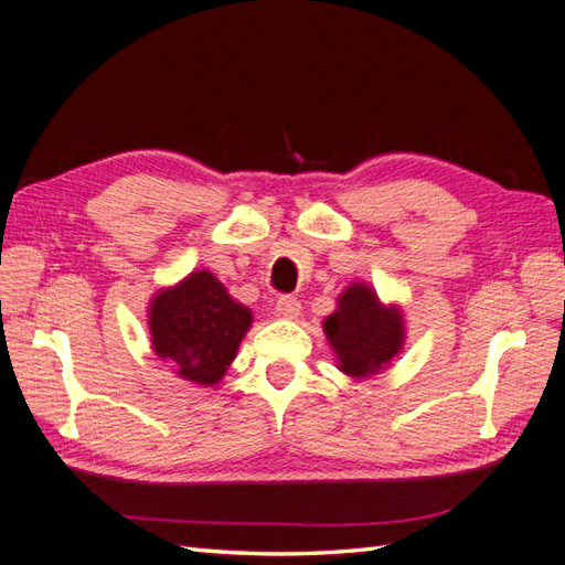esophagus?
Wrapping results in <instances>:
<instances>
[{
	"instance_id": "34e87169",
	"label": "esophagus",
	"mask_w": 565,
	"mask_h": 565,
	"mask_svg": "<svg viewBox=\"0 0 565 565\" xmlns=\"http://www.w3.org/2000/svg\"><path fill=\"white\" fill-rule=\"evenodd\" d=\"M276 311H278V316L292 320V318H297V316L301 313V303H299V299L292 297V295H282V297L278 299V303H276Z\"/></svg>"
}]
</instances>
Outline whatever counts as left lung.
<instances>
[{
	"mask_svg": "<svg viewBox=\"0 0 565 565\" xmlns=\"http://www.w3.org/2000/svg\"><path fill=\"white\" fill-rule=\"evenodd\" d=\"M339 309L324 320L339 370L351 377L380 372L403 347V320L396 309H384L367 285L355 282L339 297Z\"/></svg>",
	"mask_w": 565,
	"mask_h": 565,
	"instance_id": "8db88e82",
	"label": "left lung"
}]
</instances>
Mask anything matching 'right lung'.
I'll return each instance as SVG.
<instances>
[{"instance_id":"right-lung-1","label":"right lung","mask_w":565,"mask_h":565,"mask_svg":"<svg viewBox=\"0 0 565 565\" xmlns=\"http://www.w3.org/2000/svg\"><path fill=\"white\" fill-rule=\"evenodd\" d=\"M252 313L210 270L191 273L150 303L152 349L183 380L216 384L249 330Z\"/></svg>"}]
</instances>
